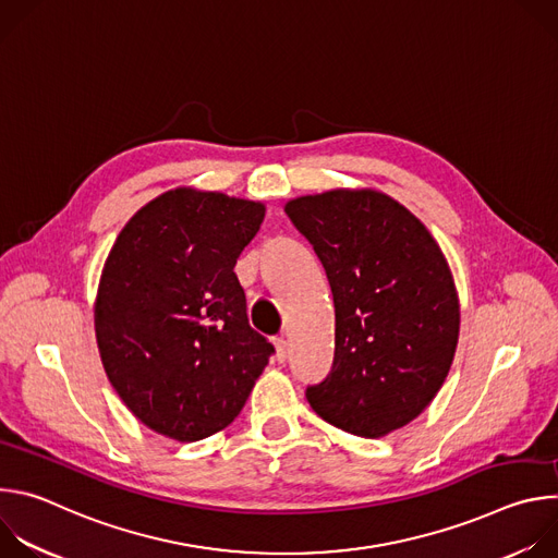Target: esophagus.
Here are the masks:
<instances>
[{
	"mask_svg": "<svg viewBox=\"0 0 558 558\" xmlns=\"http://www.w3.org/2000/svg\"><path fill=\"white\" fill-rule=\"evenodd\" d=\"M274 347H276V357H278V362H284V360L289 357V342L280 336V338L274 340Z\"/></svg>",
	"mask_w": 558,
	"mask_h": 558,
	"instance_id": "1",
	"label": "esophagus"
}]
</instances>
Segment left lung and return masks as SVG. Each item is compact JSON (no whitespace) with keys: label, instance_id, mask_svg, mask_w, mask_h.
Segmentation results:
<instances>
[{"label":"left lung","instance_id":"left-lung-1","mask_svg":"<svg viewBox=\"0 0 558 558\" xmlns=\"http://www.w3.org/2000/svg\"><path fill=\"white\" fill-rule=\"evenodd\" d=\"M320 258L336 304L329 375L311 409L375 439L413 422L441 388L459 340V300L428 229L386 194L333 190L284 207Z\"/></svg>","mask_w":558,"mask_h":558}]
</instances>
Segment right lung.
Wrapping results in <instances>:
<instances>
[{
    "mask_svg": "<svg viewBox=\"0 0 558 558\" xmlns=\"http://www.w3.org/2000/svg\"><path fill=\"white\" fill-rule=\"evenodd\" d=\"M265 205L174 190L138 209L106 260L95 331L123 404L179 441L229 426L274 355L233 267Z\"/></svg>",
    "mask_w": 558,
    "mask_h": 558,
    "instance_id": "obj_1",
    "label": "right lung"
}]
</instances>
